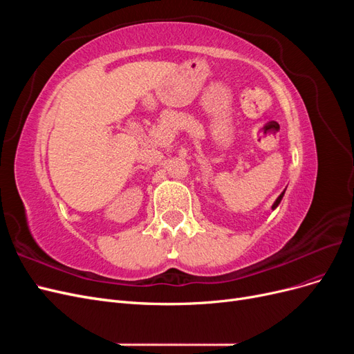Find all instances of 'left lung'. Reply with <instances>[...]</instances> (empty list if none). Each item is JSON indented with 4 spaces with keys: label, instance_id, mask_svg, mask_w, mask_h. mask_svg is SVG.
<instances>
[{
    "label": "left lung",
    "instance_id": "1",
    "mask_svg": "<svg viewBox=\"0 0 354 354\" xmlns=\"http://www.w3.org/2000/svg\"><path fill=\"white\" fill-rule=\"evenodd\" d=\"M283 194H285V192H283ZM283 194H281V195H279V198H277V199H276V202L273 203V207H272L273 209H274V208L281 203V201H282V198H283Z\"/></svg>",
    "mask_w": 354,
    "mask_h": 354
}]
</instances>
